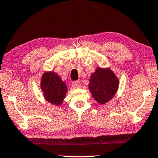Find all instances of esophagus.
Segmentation results:
<instances>
[{
	"label": "esophagus",
	"instance_id": "34e87169",
	"mask_svg": "<svg viewBox=\"0 0 158 158\" xmlns=\"http://www.w3.org/2000/svg\"><path fill=\"white\" fill-rule=\"evenodd\" d=\"M72 86H74V88H79L81 86V83H80L79 81H75L72 83Z\"/></svg>",
	"mask_w": 158,
	"mask_h": 158
}]
</instances>
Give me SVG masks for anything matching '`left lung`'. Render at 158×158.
Listing matches in <instances>:
<instances>
[{
  "label": "left lung",
  "mask_w": 158,
  "mask_h": 158,
  "mask_svg": "<svg viewBox=\"0 0 158 158\" xmlns=\"http://www.w3.org/2000/svg\"><path fill=\"white\" fill-rule=\"evenodd\" d=\"M89 88L99 104H105L112 98L119 85V80L110 69L97 68L89 79Z\"/></svg>",
  "instance_id": "left-lung-1"
}]
</instances>
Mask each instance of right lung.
Instances as JSON below:
<instances>
[{"instance_id":"1","label":"right lung","mask_w":158,"mask_h":158,"mask_svg":"<svg viewBox=\"0 0 158 158\" xmlns=\"http://www.w3.org/2000/svg\"><path fill=\"white\" fill-rule=\"evenodd\" d=\"M41 89L45 99L50 103L59 105L66 93V86L56 74L45 73L41 79Z\"/></svg>"}]
</instances>
